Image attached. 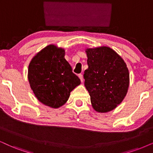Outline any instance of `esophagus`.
<instances>
[{
    "label": "esophagus",
    "mask_w": 153,
    "mask_h": 153,
    "mask_svg": "<svg viewBox=\"0 0 153 153\" xmlns=\"http://www.w3.org/2000/svg\"><path fill=\"white\" fill-rule=\"evenodd\" d=\"M78 76H79V78H80V79L81 82H82V81H83V75L82 74H79Z\"/></svg>",
    "instance_id": "34e87169"
}]
</instances>
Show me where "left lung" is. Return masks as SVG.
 I'll list each match as a JSON object with an SVG mask.
<instances>
[{"mask_svg": "<svg viewBox=\"0 0 153 153\" xmlns=\"http://www.w3.org/2000/svg\"><path fill=\"white\" fill-rule=\"evenodd\" d=\"M86 53L88 68L83 76L92 107L101 113L111 111L128 92V68L122 58L109 47L88 49Z\"/></svg>", "mask_w": 153, "mask_h": 153, "instance_id": "8db88e82", "label": "left lung"}]
</instances>
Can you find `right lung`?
<instances>
[{"label": "right lung", "mask_w": 153, "mask_h": 153, "mask_svg": "<svg viewBox=\"0 0 153 153\" xmlns=\"http://www.w3.org/2000/svg\"><path fill=\"white\" fill-rule=\"evenodd\" d=\"M64 56V49L49 45L39 52L29 65L31 88L39 101L52 108L63 105L71 91L80 84Z\"/></svg>", "instance_id": "right-lung-1"}]
</instances>
